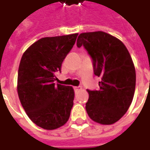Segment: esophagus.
<instances>
[{
	"label": "esophagus",
	"instance_id": "esophagus-1",
	"mask_svg": "<svg viewBox=\"0 0 150 150\" xmlns=\"http://www.w3.org/2000/svg\"><path fill=\"white\" fill-rule=\"evenodd\" d=\"M81 88V87H74V90H76V91H78V90H80Z\"/></svg>",
	"mask_w": 150,
	"mask_h": 150
}]
</instances>
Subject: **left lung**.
Wrapping results in <instances>:
<instances>
[{
    "label": "left lung",
    "instance_id": "left-lung-1",
    "mask_svg": "<svg viewBox=\"0 0 150 150\" xmlns=\"http://www.w3.org/2000/svg\"><path fill=\"white\" fill-rule=\"evenodd\" d=\"M77 46L85 47L94 75L101 77L98 90H87V114L98 124H114L127 112L134 96L136 70L131 56L120 39L103 31L81 33Z\"/></svg>",
    "mask_w": 150,
    "mask_h": 150
}]
</instances>
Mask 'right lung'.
I'll use <instances>...</instances> for the list:
<instances>
[{
    "label": "right lung",
    "instance_id": "add662e5",
    "mask_svg": "<svg viewBox=\"0 0 150 150\" xmlns=\"http://www.w3.org/2000/svg\"><path fill=\"white\" fill-rule=\"evenodd\" d=\"M77 35L42 38L22 56L18 73L19 99L28 117L43 129H56L69 120L74 90L54 81Z\"/></svg>",
    "mask_w": 150,
    "mask_h": 150
}]
</instances>
